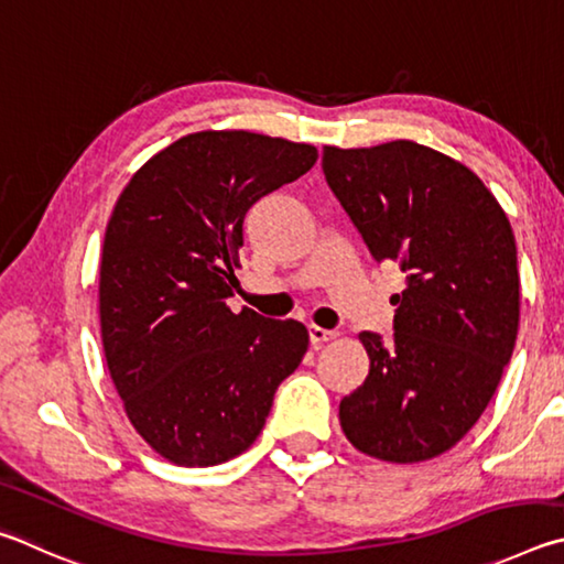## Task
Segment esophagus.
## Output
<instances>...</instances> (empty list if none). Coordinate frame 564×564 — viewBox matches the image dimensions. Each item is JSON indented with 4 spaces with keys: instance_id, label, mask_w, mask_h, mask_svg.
I'll list each match as a JSON object with an SVG mask.
<instances>
[{
    "instance_id": "esophagus-1",
    "label": "esophagus",
    "mask_w": 564,
    "mask_h": 564,
    "mask_svg": "<svg viewBox=\"0 0 564 564\" xmlns=\"http://www.w3.org/2000/svg\"><path fill=\"white\" fill-rule=\"evenodd\" d=\"M334 337H337V332L314 327V324L310 327V341L314 344V347H319V344H324V341H332Z\"/></svg>"
}]
</instances>
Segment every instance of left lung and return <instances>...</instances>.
Masks as SVG:
<instances>
[{
  "mask_svg": "<svg viewBox=\"0 0 564 564\" xmlns=\"http://www.w3.org/2000/svg\"><path fill=\"white\" fill-rule=\"evenodd\" d=\"M322 171L377 262H393V334L361 332L369 377L339 403L347 438L391 463L436 458L476 426L520 322L516 235L466 165L413 141L324 145Z\"/></svg>",
  "mask_w": 564,
  "mask_h": 564,
  "instance_id": "obj_1",
  "label": "left lung"
}]
</instances>
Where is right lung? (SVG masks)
Masks as SVG:
<instances>
[{"mask_svg": "<svg viewBox=\"0 0 564 564\" xmlns=\"http://www.w3.org/2000/svg\"><path fill=\"white\" fill-rule=\"evenodd\" d=\"M317 163V148L200 131L155 153L106 227L98 312L113 387L133 429L175 466L240 456L300 367L304 324L235 314L250 207Z\"/></svg>", "mask_w": 564, "mask_h": 564, "instance_id": "obj_1", "label": "right lung"}]
</instances>
